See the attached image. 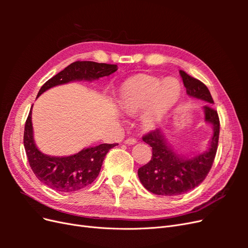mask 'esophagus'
<instances>
[{"mask_svg":"<svg viewBox=\"0 0 248 248\" xmlns=\"http://www.w3.org/2000/svg\"><path fill=\"white\" fill-rule=\"evenodd\" d=\"M124 144L132 146V145H134V144H137V140H136V139H127V140H124Z\"/></svg>","mask_w":248,"mask_h":248,"instance_id":"obj_1","label":"esophagus"}]
</instances>
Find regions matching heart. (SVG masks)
<instances>
[{
    "label": "heart",
    "mask_w": 248,
    "mask_h": 248,
    "mask_svg": "<svg viewBox=\"0 0 248 248\" xmlns=\"http://www.w3.org/2000/svg\"><path fill=\"white\" fill-rule=\"evenodd\" d=\"M181 95V86L175 78L140 76L124 82L120 89L118 107L123 114L133 115L141 110L142 123L153 127L175 106Z\"/></svg>",
    "instance_id": "obj_1"
}]
</instances>
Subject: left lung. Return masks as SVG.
<instances>
[{"instance_id":"1","label":"left lung","mask_w":248,"mask_h":248,"mask_svg":"<svg viewBox=\"0 0 248 248\" xmlns=\"http://www.w3.org/2000/svg\"><path fill=\"white\" fill-rule=\"evenodd\" d=\"M186 93L207 104L202 108L204 122L212 126L213 133L208 149L192 155L179 154L168 141L161 129L146 134L142 140L152 147V158L139 169L140 181L150 192L158 196H179L193 189L204 181L214 161L219 138V119L208 88L197 78L179 70Z\"/></svg>"}]
</instances>
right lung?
I'll list each match as a JSON object with an SVG mask.
<instances>
[{
    "mask_svg": "<svg viewBox=\"0 0 248 248\" xmlns=\"http://www.w3.org/2000/svg\"><path fill=\"white\" fill-rule=\"evenodd\" d=\"M117 70V65L91 61L74 62L48 79L39 90L37 98L50 88L72 81L91 82L108 77ZM24 146L30 167L43 184L57 191L73 192L85 188L98 177L104 157L116 144H101L84 148L69 156L44 154L35 142L31 108L25 125Z\"/></svg>",
    "mask_w": 248,
    "mask_h": 248,
    "instance_id": "right-lung-1",
    "label": "right lung"
}]
</instances>
